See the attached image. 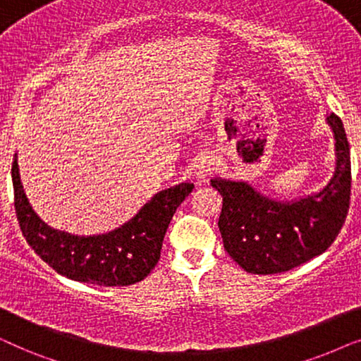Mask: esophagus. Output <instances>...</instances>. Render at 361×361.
Instances as JSON below:
<instances>
[{"mask_svg": "<svg viewBox=\"0 0 361 361\" xmlns=\"http://www.w3.org/2000/svg\"><path fill=\"white\" fill-rule=\"evenodd\" d=\"M195 179L197 180H205L207 177L212 174V171H214V161L210 159L209 156H202L197 159L195 162Z\"/></svg>", "mask_w": 361, "mask_h": 361, "instance_id": "34e87169", "label": "esophagus"}]
</instances>
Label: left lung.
Wrapping results in <instances>:
<instances>
[{
	"label": "left lung",
	"mask_w": 361,
	"mask_h": 361,
	"mask_svg": "<svg viewBox=\"0 0 361 361\" xmlns=\"http://www.w3.org/2000/svg\"><path fill=\"white\" fill-rule=\"evenodd\" d=\"M335 140V169L322 190L298 200L269 199L245 180L215 177L224 197L219 228L233 261L253 274H278L322 255L342 228L350 207L352 167L342 120L327 116Z\"/></svg>",
	"instance_id": "1"
}]
</instances>
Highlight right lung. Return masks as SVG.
Here are the masks:
<instances>
[{
	"label": "right lung",
	"mask_w": 361,
	"mask_h": 361,
	"mask_svg": "<svg viewBox=\"0 0 361 361\" xmlns=\"http://www.w3.org/2000/svg\"><path fill=\"white\" fill-rule=\"evenodd\" d=\"M14 209L24 238L42 261L68 279L97 286H130L151 273L161 258L162 240L177 207L194 189L182 182L161 190L130 221L108 233L71 235L39 219L24 194L18 154L13 161Z\"/></svg>",
	"instance_id": "add662e5"
}]
</instances>
